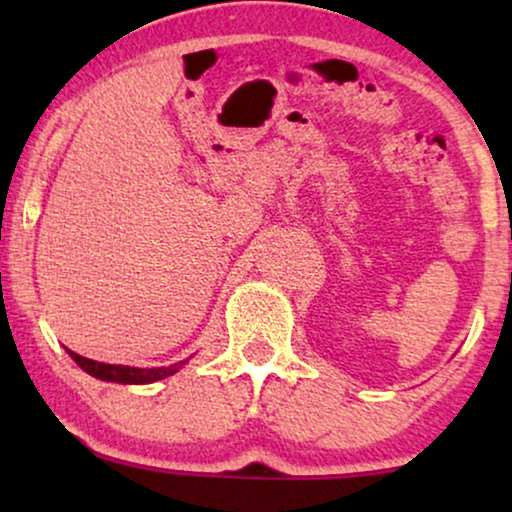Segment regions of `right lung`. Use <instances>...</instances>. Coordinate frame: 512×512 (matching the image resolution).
I'll return each mask as SVG.
<instances>
[{"label": "right lung", "mask_w": 512, "mask_h": 512, "mask_svg": "<svg viewBox=\"0 0 512 512\" xmlns=\"http://www.w3.org/2000/svg\"><path fill=\"white\" fill-rule=\"evenodd\" d=\"M67 352L83 370H86L88 375H93L97 380H104V382H121V384H149V382L163 380V377L177 373V370L186 363V361H179L167 368H130V366H111V363L86 359V356L76 354L72 349H67Z\"/></svg>", "instance_id": "obj_1"}]
</instances>
